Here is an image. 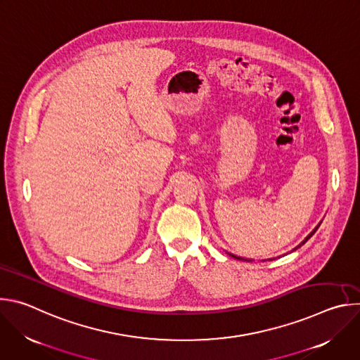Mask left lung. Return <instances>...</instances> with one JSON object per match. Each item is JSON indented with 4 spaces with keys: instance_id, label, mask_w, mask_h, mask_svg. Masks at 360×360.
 <instances>
[{
    "instance_id": "left-lung-1",
    "label": "left lung",
    "mask_w": 360,
    "mask_h": 360,
    "mask_svg": "<svg viewBox=\"0 0 360 360\" xmlns=\"http://www.w3.org/2000/svg\"><path fill=\"white\" fill-rule=\"evenodd\" d=\"M319 225H321V224H319ZM319 225H318V226H316V228H315V229H314V231H312L309 235H307V236L303 239V242H302L300 245H297L295 249H297V248H299V246H302V245H303V243H304L307 239H309V238H311V236H312V235H314V233L318 231ZM295 249H293V250H295ZM229 256H232V258H235V259H239V261H246V262H249V261H250V259H245V258H240V256H236V255H232V253H229Z\"/></svg>"
}]
</instances>
